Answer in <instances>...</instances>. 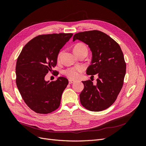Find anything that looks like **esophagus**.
Wrapping results in <instances>:
<instances>
[{"instance_id": "34e87169", "label": "esophagus", "mask_w": 146, "mask_h": 146, "mask_svg": "<svg viewBox=\"0 0 146 146\" xmlns=\"http://www.w3.org/2000/svg\"><path fill=\"white\" fill-rule=\"evenodd\" d=\"M74 82H75V81L73 80H71V79H69V84L74 83Z\"/></svg>"}]
</instances>
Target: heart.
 Instances as JSON below:
<instances>
[{
  "mask_svg": "<svg viewBox=\"0 0 146 146\" xmlns=\"http://www.w3.org/2000/svg\"><path fill=\"white\" fill-rule=\"evenodd\" d=\"M87 46L82 42H78L74 47V52L77 55L80 53L86 52L88 53ZM62 52H60L57 56V60L59 61ZM83 71V68L82 66H76V67H71L66 69L64 71V74L68 78L71 79H77L80 77V74Z\"/></svg>",
  "mask_w": 146,
  "mask_h": 146,
  "instance_id": "heart-1",
  "label": "heart"
}]
</instances>
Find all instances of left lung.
I'll return each mask as SVG.
<instances>
[{"instance_id":"obj_1","label":"left lung","mask_w":146,"mask_h":146,"mask_svg":"<svg viewBox=\"0 0 146 146\" xmlns=\"http://www.w3.org/2000/svg\"><path fill=\"white\" fill-rule=\"evenodd\" d=\"M76 39L86 44L92 52L91 64L86 74L99 76L96 85L90 80L82 82L81 104L92 111H102L115 102L122 88L126 72L123 52L113 39L99 30L75 34L73 41Z\"/></svg>"}]
</instances>
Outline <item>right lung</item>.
Wrapping results in <instances>:
<instances>
[{
    "mask_svg": "<svg viewBox=\"0 0 146 146\" xmlns=\"http://www.w3.org/2000/svg\"><path fill=\"white\" fill-rule=\"evenodd\" d=\"M72 35H38L26 44L17 58L16 85L25 103L35 113L48 114L60 107L68 80L60 77L55 81L46 82L45 76L56 66L60 50Z\"/></svg>",
    "mask_w": 146,
    "mask_h": 146,
    "instance_id": "add662e5",
    "label": "right lung"
}]
</instances>
